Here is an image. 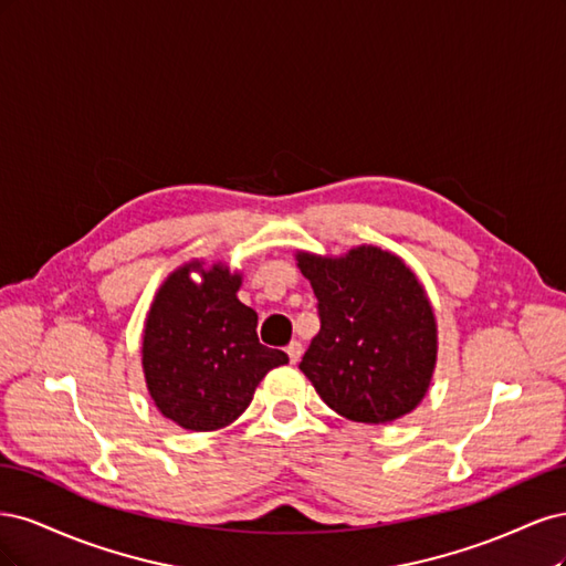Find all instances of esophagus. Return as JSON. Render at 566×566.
Wrapping results in <instances>:
<instances>
[{
    "mask_svg": "<svg viewBox=\"0 0 566 566\" xmlns=\"http://www.w3.org/2000/svg\"><path fill=\"white\" fill-rule=\"evenodd\" d=\"M285 352H287V356H290V364H297L300 356H302V342L293 339V342H290V345L285 347Z\"/></svg>",
    "mask_w": 566,
    "mask_h": 566,
    "instance_id": "34e87169",
    "label": "esophagus"
}]
</instances>
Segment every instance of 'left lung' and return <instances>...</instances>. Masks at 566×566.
<instances>
[{
    "label": "left lung",
    "mask_w": 566,
    "mask_h": 566,
    "mask_svg": "<svg viewBox=\"0 0 566 566\" xmlns=\"http://www.w3.org/2000/svg\"><path fill=\"white\" fill-rule=\"evenodd\" d=\"M318 300L321 331L300 370L335 413L391 422L424 397L437 361V323L416 273L361 245L339 260L297 254Z\"/></svg>",
    "instance_id": "left-lung-1"
}]
</instances>
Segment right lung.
<instances>
[{
    "instance_id": "right-lung-1",
    "label": "right lung",
    "mask_w": 566,
    "mask_h": 566,
    "mask_svg": "<svg viewBox=\"0 0 566 566\" xmlns=\"http://www.w3.org/2000/svg\"><path fill=\"white\" fill-rule=\"evenodd\" d=\"M188 264L165 281L144 331V373L160 413L210 432L250 406L264 375L287 354L260 345L256 314L235 297L241 276L214 264L193 283Z\"/></svg>"
}]
</instances>
